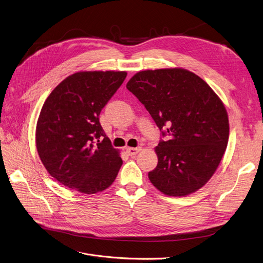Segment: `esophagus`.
Wrapping results in <instances>:
<instances>
[{"label":"esophagus","mask_w":263,"mask_h":263,"mask_svg":"<svg viewBox=\"0 0 263 263\" xmlns=\"http://www.w3.org/2000/svg\"><path fill=\"white\" fill-rule=\"evenodd\" d=\"M142 150V148L141 147H136V148H133V147H129V148H127V152L129 153V155H131V156H134V155H136L139 151Z\"/></svg>","instance_id":"34e87169"}]
</instances>
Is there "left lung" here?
<instances>
[{"label": "left lung", "instance_id": "1", "mask_svg": "<svg viewBox=\"0 0 263 263\" xmlns=\"http://www.w3.org/2000/svg\"><path fill=\"white\" fill-rule=\"evenodd\" d=\"M127 89L141 101L160 130L170 136L154 149L157 166L152 185L169 197L202 188L216 172L230 136L222 100L202 78L185 68L136 73Z\"/></svg>", "mask_w": 263, "mask_h": 263}]
</instances>
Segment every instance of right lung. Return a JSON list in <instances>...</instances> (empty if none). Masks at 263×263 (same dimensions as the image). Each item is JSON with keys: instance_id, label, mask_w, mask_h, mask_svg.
<instances>
[{"instance_id": "add662e5", "label": "right lung", "mask_w": 263, "mask_h": 263, "mask_svg": "<svg viewBox=\"0 0 263 263\" xmlns=\"http://www.w3.org/2000/svg\"><path fill=\"white\" fill-rule=\"evenodd\" d=\"M126 77L124 71L77 72L46 98L36 146L45 169L60 184L91 195L116 179L122 160L103 133L99 114Z\"/></svg>"}]
</instances>
